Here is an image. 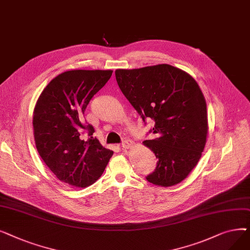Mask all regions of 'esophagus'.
<instances>
[{
  "label": "esophagus",
  "mask_w": 250,
  "mask_h": 250,
  "mask_svg": "<svg viewBox=\"0 0 250 250\" xmlns=\"http://www.w3.org/2000/svg\"><path fill=\"white\" fill-rule=\"evenodd\" d=\"M134 145H135V143H134L133 141H130V140H125V141L123 142V144H122V147H123L124 149H130V148H133Z\"/></svg>",
  "instance_id": "obj_1"
}]
</instances>
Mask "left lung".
<instances>
[{
	"mask_svg": "<svg viewBox=\"0 0 250 250\" xmlns=\"http://www.w3.org/2000/svg\"><path fill=\"white\" fill-rule=\"evenodd\" d=\"M115 78L138 113L155 125L143 144L155 153L157 167L146 178L168 188L185 180L198 164L208 137L207 103L194 79L167 63L118 69Z\"/></svg>",
	"mask_w": 250,
	"mask_h": 250,
	"instance_id": "8db88e82",
	"label": "left lung"
}]
</instances>
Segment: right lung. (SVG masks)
I'll return each mask as SVG.
<instances>
[{"instance_id":"1","label":"right lung","mask_w":250,"mask_h":250,"mask_svg":"<svg viewBox=\"0 0 250 250\" xmlns=\"http://www.w3.org/2000/svg\"><path fill=\"white\" fill-rule=\"evenodd\" d=\"M111 75V70L65 71L36 101L32 125L38 154L57 178L71 187L93 185L113 155L92 137L93 126L84 125L87 105ZM83 129L88 130L87 141L81 137Z\"/></svg>"}]
</instances>
